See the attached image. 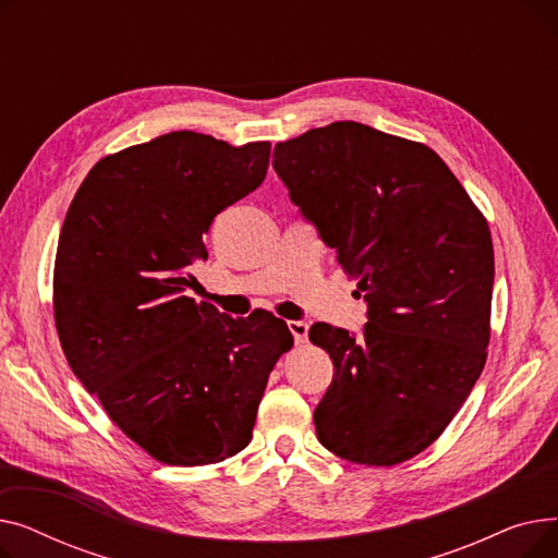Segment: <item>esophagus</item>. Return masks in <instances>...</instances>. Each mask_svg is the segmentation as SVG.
I'll list each match as a JSON object with an SVG mask.
<instances>
[{
    "label": "esophagus",
    "mask_w": 558,
    "mask_h": 558,
    "mask_svg": "<svg viewBox=\"0 0 558 558\" xmlns=\"http://www.w3.org/2000/svg\"><path fill=\"white\" fill-rule=\"evenodd\" d=\"M289 332L294 335L296 343H305L307 341V332H310V326L305 324V320H289Z\"/></svg>",
    "instance_id": "esophagus-1"
}]
</instances>
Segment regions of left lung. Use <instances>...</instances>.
Wrapping results in <instances>:
<instances>
[{
  "label": "left lung",
  "instance_id": "left-lung-1",
  "mask_svg": "<svg viewBox=\"0 0 558 558\" xmlns=\"http://www.w3.org/2000/svg\"><path fill=\"white\" fill-rule=\"evenodd\" d=\"M274 169L368 305L362 337L310 328L335 364L314 409L318 441L364 465L412 459L444 434L486 364L488 223L429 146L360 122L278 142Z\"/></svg>",
  "mask_w": 558,
  "mask_h": 558
}]
</instances>
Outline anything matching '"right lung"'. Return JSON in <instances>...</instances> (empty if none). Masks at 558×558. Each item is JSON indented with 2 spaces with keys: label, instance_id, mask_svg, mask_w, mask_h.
Wrapping results in <instances>:
<instances>
[{
  "label": "right lung",
  "instance_id": "add662e5",
  "mask_svg": "<svg viewBox=\"0 0 558 558\" xmlns=\"http://www.w3.org/2000/svg\"><path fill=\"white\" fill-rule=\"evenodd\" d=\"M271 142L173 131L101 158L74 194L53 267L70 368L110 421L169 465L219 463L253 436L269 373L294 345L271 312L196 303L203 234L262 185Z\"/></svg>",
  "mask_w": 558,
  "mask_h": 558
}]
</instances>
